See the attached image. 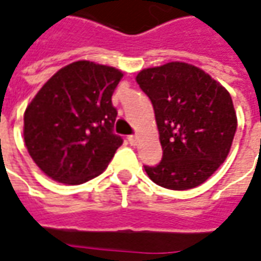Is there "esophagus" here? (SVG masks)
<instances>
[{
	"label": "esophagus",
	"mask_w": 261,
	"mask_h": 261,
	"mask_svg": "<svg viewBox=\"0 0 261 261\" xmlns=\"http://www.w3.org/2000/svg\"><path fill=\"white\" fill-rule=\"evenodd\" d=\"M127 140H128V143H130L131 145H137V143H138L137 136H128V137H127Z\"/></svg>",
	"instance_id": "34e87169"
}]
</instances>
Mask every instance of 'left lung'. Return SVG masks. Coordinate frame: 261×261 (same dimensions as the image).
Wrapping results in <instances>:
<instances>
[{"mask_svg": "<svg viewBox=\"0 0 261 261\" xmlns=\"http://www.w3.org/2000/svg\"><path fill=\"white\" fill-rule=\"evenodd\" d=\"M138 86L151 100L163 159L144 166L164 189L189 190L224 163L237 128L228 91L207 72L187 63H167L137 74Z\"/></svg>", "mask_w": 261, "mask_h": 261, "instance_id": "obj_1", "label": "left lung"}]
</instances>
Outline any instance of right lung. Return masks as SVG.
I'll return each mask as SVG.
<instances>
[{
	"label": "right lung",
	"instance_id": "add662e5",
	"mask_svg": "<svg viewBox=\"0 0 261 261\" xmlns=\"http://www.w3.org/2000/svg\"><path fill=\"white\" fill-rule=\"evenodd\" d=\"M123 79L114 67L75 61L41 87L24 113V141L49 178L83 184L100 175L123 138L113 133L111 97Z\"/></svg>",
	"mask_w": 261,
	"mask_h": 261
}]
</instances>
